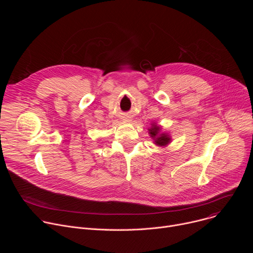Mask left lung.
Instances as JSON below:
<instances>
[{
  "instance_id": "obj_1",
  "label": "left lung",
  "mask_w": 253,
  "mask_h": 253,
  "mask_svg": "<svg viewBox=\"0 0 253 253\" xmlns=\"http://www.w3.org/2000/svg\"><path fill=\"white\" fill-rule=\"evenodd\" d=\"M151 128L149 129V135L150 137L153 139V142L155 145L160 146V147H164L170 143L171 138L167 133L161 132V127L158 126L157 124L153 123L151 124Z\"/></svg>"
}]
</instances>
